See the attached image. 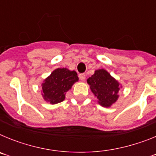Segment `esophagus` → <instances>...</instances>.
I'll return each mask as SVG.
<instances>
[{"instance_id": "obj_1", "label": "esophagus", "mask_w": 156, "mask_h": 156, "mask_svg": "<svg viewBox=\"0 0 156 156\" xmlns=\"http://www.w3.org/2000/svg\"><path fill=\"white\" fill-rule=\"evenodd\" d=\"M79 77L80 80L82 81H84L85 80H86V75H85V74H80Z\"/></svg>"}]
</instances>
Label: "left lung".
<instances>
[{
  "label": "left lung",
  "mask_w": 156,
  "mask_h": 156,
  "mask_svg": "<svg viewBox=\"0 0 156 156\" xmlns=\"http://www.w3.org/2000/svg\"><path fill=\"white\" fill-rule=\"evenodd\" d=\"M87 82L90 85L91 92L98 98V103L102 107L109 108L119 98L118 94L122 85L104 69L95 70Z\"/></svg>",
  "instance_id": "obj_1"
}]
</instances>
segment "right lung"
Listing matches in <instances>:
<instances>
[{
  "instance_id": "right-lung-1",
  "label": "right lung",
  "mask_w": 156,
  "mask_h": 156,
  "mask_svg": "<svg viewBox=\"0 0 156 156\" xmlns=\"http://www.w3.org/2000/svg\"><path fill=\"white\" fill-rule=\"evenodd\" d=\"M79 80L76 72L66 68H58L44 80L41 94L46 102L55 105L66 98V94Z\"/></svg>"
}]
</instances>
